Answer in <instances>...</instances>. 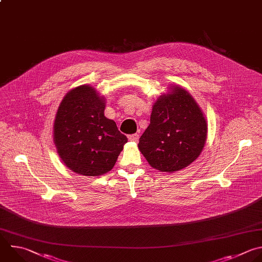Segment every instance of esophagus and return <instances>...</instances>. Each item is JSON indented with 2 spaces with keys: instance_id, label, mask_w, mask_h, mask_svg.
Wrapping results in <instances>:
<instances>
[{
  "instance_id": "esophagus-1",
  "label": "esophagus",
  "mask_w": 262,
  "mask_h": 262,
  "mask_svg": "<svg viewBox=\"0 0 262 262\" xmlns=\"http://www.w3.org/2000/svg\"><path fill=\"white\" fill-rule=\"evenodd\" d=\"M128 140L132 141V142H138V140H139V135H138V134L129 135V136H128Z\"/></svg>"
}]
</instances>
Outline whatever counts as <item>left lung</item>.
I'll return each mask as SVG.
<instances>
[{
  "instance_id": "obj_1",
  "label": "left lung",
  "mask_w": 262,
  "mask_h": 262,
  "mask_svg": "<svg viewBox=\"0 0 262 262\" xmlns=\"http://www.w3.org/2000/svg\"><path fill=\"white\" fill-rule=\"evenodd\" d=\"M168 90L154 103L150 124L138 147L152 167L173 172L200 156L208 125L200 106L186 90L179 85Z\"/></svg>"
}]
</instances>
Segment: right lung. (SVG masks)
I'll list each match as a JSON object with an SVG mask.
<instances>
[{
  "label": "right lung",
  "instance_id": "right-lung-1",
  "mask_svg": "<svg viewBox=\"0 0 262 262\" xmlns=\"http://www.w3.org/2000/svg\"><path fill=\"white\" fill-rule=\"evenodd\" d=\"M105 98L80 85L62 99L53 124V140L62 162L74 172L99 177L113 168L127 138L105 114Z\"/></svg>",
  "mask_w": 262,
  "mask_h": 262
}]
</instances>
